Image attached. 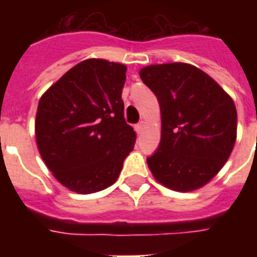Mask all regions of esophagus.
<instances>
[{
	"label": "esophagus",
	"instance_id": "obj_1",
	"mask_svg": "<svg viewBox=\"0 0 257 257\" xmlns=\"http://www.w3.org/2000/svg\"><path fill=\"white\" fill-rule=\"evenodd\" d=\"M146 125H147V122H146V121H140V122L136 125V131H138V134L143 132V129L146 128Z\"/></svg>",
	"mask_w": 257,
	"mask_h": 257
}]
</instances>
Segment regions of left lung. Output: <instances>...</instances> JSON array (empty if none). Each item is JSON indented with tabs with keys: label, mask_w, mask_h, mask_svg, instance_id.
I'll list each match as a JSON object with an SVG mask.
<instances>
[{
	"label": "left lung",
	"mask_w": 257,
	"mask_h": 257,
	"mask_svg": "<svg viewBox=\"0 0 257 257\" xmlns=\"http://www.w3.org/2000/svg\"><path fill=\"white\" fill-rule=\"evenodd\" d=\"M139 74L161 108V142L147 158L153 176L180 193L201 189L231 154L237 139L234 101L193 64H151Z\"/></svg>",
	"instance_id": "8db88e82"
}]
</instances>
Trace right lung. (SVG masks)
Listing matches in <instances>:
<instances>
[{"mask_svg":"<svg viewBox=\"0 0 257 257\" xmlns=\"http://www.w3.org/2000/svg\"><path fill=\"white\" fill-rule=\"evenodd\" d=\"M126 66L86 59L41 96L36 140L59 183L78 194L97 193L119 176L136 134L123 118Z\"/></svg>","mask_w":257,"mask_h":257,"instance_id":"add662e5","label":"right lung"}]
</instances>
